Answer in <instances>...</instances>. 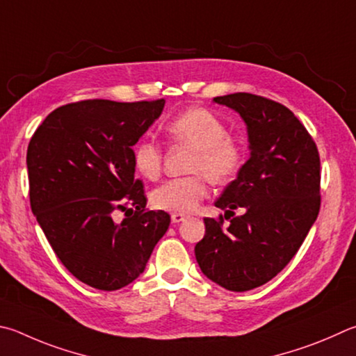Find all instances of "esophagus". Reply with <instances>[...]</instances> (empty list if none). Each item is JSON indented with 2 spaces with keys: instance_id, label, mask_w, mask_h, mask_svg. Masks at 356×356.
<instances>
[{
  "instance_id": "1",
  "label": "esophagus",
  "mask_w": 356,
  "mask_h": 356,
  "mask_svg": "<svg viewBox=\"0 0 356 356\" xmlns=\"http://www.w3.org/2000/svg\"><path fill=\"white\" fill-rule=\"evenodd\" d=\"M185 219H186V216L185 215H180V213H172V215H171V221L174 224L182 222V221H185Z\"/></svg>"
}]
</instances>
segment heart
<instances>
[{
	"instance_id": "1",
	"label": "heart",
	"mask_w": 356,
	"mask_h": 356,
	"mask_svg": "<svg viewBox=\"0 0 356 356\" xmlns=\"http://www.w3.org/2000/svg\"><path fill=\"white\" fill-rule=\"evenodd\" d=\"M172 141L188 146L193 176L166 180L152 191V205L172 213H191L207 196L205 175L211 184L224 185L236 176L243 165V149L229 137L225 122L205 108H190L166 124ZM134 166L145 179L154 180L161 170V151L156 141L141 138L134 147ZM204 175L202 177V174Z\"/></svg>"
}]
</instances>
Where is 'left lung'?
Masks as SVG:
<instances>
[{"instance_id":"left-lung-1","label":"left lung","mask_w":356,"mask_h":356,"mask_svg":"<svg viewBox=\"0 0 356 356\" xmlns=\"http://www.w3.org/2000/svg\"><path fill=\"white\" fill-rule=\"evenodd\" d=\"M213 102L241 116L250 157L215 202L229 227L222 216L205 218L195 255L211 282L243 293L274 279L305 240L321 207V160L312 135L279 102L250 93ZM236 208L243 216H233Z\"/></svg>"}]
</instances>
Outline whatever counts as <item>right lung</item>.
Returning a JSON list of instances; mask_svg holds the SVG:
<instances>
[{
  "label": "right lung",
  "instance_id": "1",
  "mask_svg": "<svg viewBox=\"0 0 356 356\" xmlns=\"http://www.w3.org/2000/svg\"><path fill=\"white\" fill-rule=\"evenodd\" d=\"M163 107L165 99L74 102L51 112L29 141L32 213L63 266L88 286L132 283L170 227L166 211L145 209L132 159ZM115 209L127 211L121 223Z\"/></svg>",
  "mask_w": 356,
  "mask_h": 356
}]
</instances>
